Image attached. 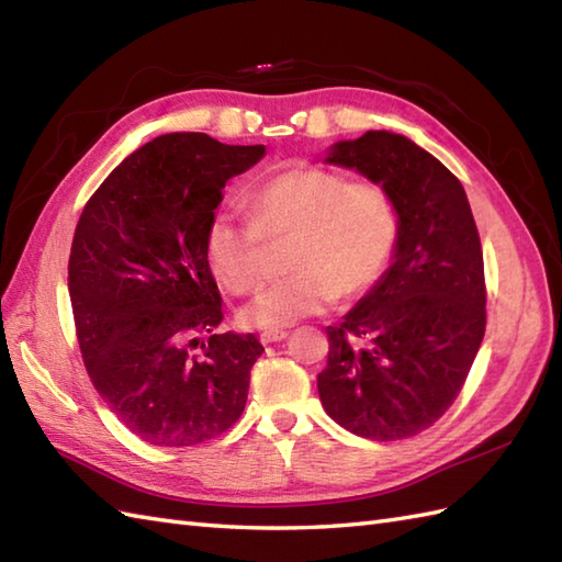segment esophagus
<instances>
[{
    "label": "esophagus",
    "instance_id": "1",
    "mask_svg": "<svg viewBox=\"0 0 562 562\" xmlns=\"http://www.w3.org/2000/svg\"><path fill=\"white\" fill-rule=\"evenodd\" d=\"M288 336H290V330H284V328H280V330H262V333H260V342H262V345L280 342V340H284Z\"/></svg>",
    "mask_w": 562,
    "mask_h": 562
}]
</instances>
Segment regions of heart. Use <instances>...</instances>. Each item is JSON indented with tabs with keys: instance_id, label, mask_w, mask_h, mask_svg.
<instances>
[{
	"instance_id": "obj_1",
	"label": "heart",
	"mask_w": 562,
	"mask_h": 562,
	"mask_svg": "<svg viewBox=\"0 0 562 562\" xmlns=\"http://www.w3.org/2000/svg\"><path fill=\"white\" fill-rule=\"evenodd\" d=\"M248 220L214 214L205 254L210 270L236 296L260 290L268 247L290 244V274L241 312L246 324L288 328L340 296L369 292L391 268L401 241V210L389 190L326 169H292L254 188Z\"/></svg>"
}]
</instances>
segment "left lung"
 <instances>
[{
  "label": "left lung",
  "mask_w": 562,
  "mask_h": 562,
  "mask_svg": "<svg viewBox=\"0 0 562 562\" xmlns=\"http://www.w3.org/2000/svg\"><path fill=\"white\" fill-rule=\"evenodd\" d=\"M326 161L396 198L401 241L376 288L326 328L318 396L352 435L408 439L451 408L485 336L479 226L459 178L408 137L369 130Z\"/></svg>",
  "instance_id": "left-lung-1"
}]
</instances>
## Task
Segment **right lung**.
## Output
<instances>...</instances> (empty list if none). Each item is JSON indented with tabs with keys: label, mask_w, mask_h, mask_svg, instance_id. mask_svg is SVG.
I'll return each mask as SVG.
<instances>
[{
	"label": "right lung",
	"mask_w": 562,
	"mask_h": 562,
	"mask_svg": "<svg viewBox=\"0 0 562 562\" xmlns=\"http://www.w3.org/2000/svg\"><path fill=\"white\" fill-rule=\"evenodd\" d=\"M262 154L205 133L161 135L105 178L77 222L69 300L83 367L147 445H200L246 408L262 345L254 333H217L205 236L226 181Z\"/></svg>",
	"instance_id": "1"
}]
</instances>
